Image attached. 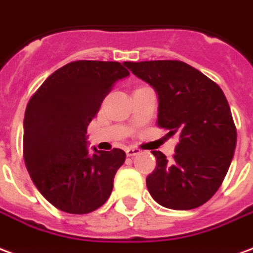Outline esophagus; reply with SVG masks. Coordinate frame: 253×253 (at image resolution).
I'll return each instance as SVG.
<instances>
[{
  "instance_id": "1",
  "label": "esophagus",
  "mask_w": 253,
  "mask_h": 253,
  "mask_svg": "<svg viewBox=\"0 0 253 253\" xmlns=\"http://www.w3.org/2000/svg\"><path fill=\"white\" fill-rule=\"evenodd\" d=\"M126 156H136V155H139L140 154V149L139 148H134V147H130V148H126Z\"/></svg>"
}]
</instances>
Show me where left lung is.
I'll list each match as a JSON object with an SVG mask.
<instances>
[{
    "mask_svg": "<svg viewBox=\"0 0 253 253\" xmlns=\"http://www.w3.org/2000/svg\"><path fill=\"white\" fill-rule=\"evenodd\" d=\"M158 94V125L178 134L172 162L152 151L156 169L147 176L149 194L167 209L190 210L215 194L229 169L237 133L224 91L197 68L179 60L125 62Z\"/></svg>",
    "mask_w": 253,
    "mask_h": 253,
    "instance_id": "8db88e82",
    "label": "left lung"
}]
</instances>
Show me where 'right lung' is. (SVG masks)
I'll return each instance as SVG.
<instances>
[{
	"instance_id": "obj_1",
	"label": "right lung",
	"mask_w": 253,
	"mask_h": 253,
	"mask_svg": "<svg viewBox=\"0 0 253 253\" xmlns=\"http://www.w3.org/2000/svg\"><path fill=\"white\" fill-rule=\"evenodd\" d=\"M119 62L78 60L51 74L29 99L24 117V160L45 200L62 211L86 214L101 208L113 190L125 152H93L87 126L120 79Z\"/></svg>"
}]
</instances>
